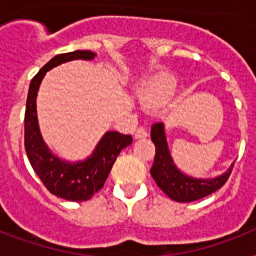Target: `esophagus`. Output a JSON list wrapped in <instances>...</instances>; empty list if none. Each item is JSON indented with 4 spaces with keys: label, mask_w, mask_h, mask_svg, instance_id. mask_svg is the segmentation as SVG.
<instances>
[{
    "label": "esophagus",
    "mask_w": 256,
    "mask_h": 256,
    "mask_svg": "<svg viewBox=\"0 0 256 256\" xmlns=\"http://www.w3.org/2000/svg\"><path fill=\"white\" fill-rule=\"evenodd\" d=\"M134 136H136V140H140V138H146V136H148V132L146 130V128L140 126V128H136V134H134Z\"/></svg>",
    "instance_id": "1"
}]
</instances>
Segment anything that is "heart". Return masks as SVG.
<instances>
[{"instance_id":"heart-1","label":"heart","mask_w":256,"mask_h":256,"mask_svg":"<svg viewBox=\"0 0 256 256\" xmlns=\"http://www.w3.org/2000/svg\"><path fill=\"white\" fill-rule=\"evenodd\" d=\"M176 88V82L170 76H160L142 88V98L146 104H156L170 98Z\"/></svg>"}]
</instances>
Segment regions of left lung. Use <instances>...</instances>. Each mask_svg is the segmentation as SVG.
Here are the masks:
<instances>
[{
	"instance_id": "1",
	"label": "left lung",
	"mask_w": 256,
	"mask_h": 256,
	"mask_svg": "<svg viewBox=\"0 0 256 256\" xmlns=\"http://www.w3.org/2000/svg\"><path fill=\"white\" fill-rule=\"evenodd\" d=\"M152 140L156 144V156L150 174L156 186L175 202H194L212 194L227 182L231 175V166L227 172L214 179H195L182 174L175 168L168 152L164 124H154L152 126Z\"/></svg>"
}]
</instances>
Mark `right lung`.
<instances>
[{
    "label": "right lung",
    "mask_w": 256,
    "mask_h": 256,
    "mask_svg": "<svg viewBox=\"0 0 256 256\" xmlns=\"http://www.w3.org/2000/svg\"><path fill=\"white\" fill-rule=\"evenodd\" d=\"M96 53L76 50L52 58L33 77L29 86L25 110V150L33 170L48 190L66 200H88L104 187L116 156L132 142V136L108 132L96 146L92 156L78 164H69L53 156L42 140L37 122L36 96L48 70L72 60H92Z\"/></svg>",
    "instance_id": "obj_1"
}]
</instances>
